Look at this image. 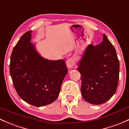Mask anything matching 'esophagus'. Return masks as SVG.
I'll return each instance as SVG.
<instances>
[{
	"label": "esophagus",
	"instance_id": "1",
	"mask_svg": "<svg viewBox=\"0 0 129 129\" xmlns=\"http://www.w3.org/2000/svg\"><path fill=\"white\" fill-rule=\"evenodd\" d=\"M75 63V59L74 57L69 58L66 61V64L69 68H72Z\"/></svg>",
	"mask_w": 129,
	"mask_h": 129
}]
</instances>
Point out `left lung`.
<instances>
[{"mask_svg": "<svg viewBox=\"0 0 129 129\" xmlns=\"http://www.w3.org/2000/svg\"><path fill=\"white\" fill-rule=\"evenodd\" d=\"M81 93L84 100L101 104L116 93L119 78V61L116 51L105 35L100 44H89L79 62Z\"/></svg>", "mask_w": 129, "mask_h": 129, "instance_id": "left-lung-1", "label": "left lung"}]
</instances>
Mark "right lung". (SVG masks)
I'll list each match as a JSON object with an SVG mask.
<instances>
[{
	"instance_id": "1",
	"label": "right lung",
	"mask_w": 129,
	"mask_h": 129,
	"mask_svg": "<svg viewBox=\"0 0 129 129\" xmlns=\"http://www.w3.org/2000/svg\"><path fill=\"white\" fill-rule=\"evenodd\" d=\"M31 32L25 33L13 48L10 73L19 96L41 107L57 98L68 70L64 60H50L41 56L31 43Z\"/></svg>"
}]
</instances>
